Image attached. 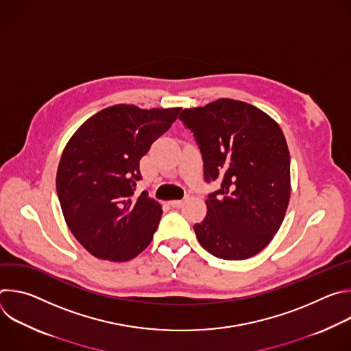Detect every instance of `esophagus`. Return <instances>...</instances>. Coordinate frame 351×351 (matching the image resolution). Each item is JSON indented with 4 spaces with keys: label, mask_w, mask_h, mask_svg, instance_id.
<instances>
[{
    "label": "esophagus",
    "mask_w": 351,
    "mask_h": 351,
    "mask_svg": "<svg viewBox=\"0 0 351 351\" xmlns=\"http://www.w3.org/2000/svg\"><path fill=\"white\" fill-rule=\"evenodd\" d=\"M169 204H171L173 208H180V207L184 204V199H172V202H169Z\"/></svg>",
    "instance_id": "esophagus-1"
}]
</instances>
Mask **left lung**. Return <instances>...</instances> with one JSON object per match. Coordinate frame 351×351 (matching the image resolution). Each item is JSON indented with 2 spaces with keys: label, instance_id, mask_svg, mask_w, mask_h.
Returning a JSON list of instances; mask_svg holds the SVG:
<instances>
[{
  "label": "left lung",
  "instance_id": "8db88e82",
  "mask_svg": "<svg viewBox=\"0 0 351 351\" xmlns=\"http://www.w3.org/2000/svg\"><path fill=\"white\" fill-rule=\"evenodd\" d=\"M179 119L193 133L204 161L207 217L195 236L223 260L258 254L279 230L290 198V154L279 125L261 110L221 98L186 108Z\"/></svg>",
  "mask_w": 351,
  "mask_h": 351
}]
</instances>
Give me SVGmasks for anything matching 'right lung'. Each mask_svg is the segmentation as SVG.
Here are the masks:
<instances>
[{
  "label": "right lung",
  "mask_w": 351,
  "mask_h": 351,
  "mask_svg": "<svg viewBox=\"0 0 351 351\" xmlns=\"http://www.w3.org/2000/svg\"><path fill=\"white\" fill-rule=\"evenodd\" d=\"M179 112L112 106L88 118L68 141L57 193L68 228L94 257L129 261L152 243L162 208L147 191L136 193L138 164Z\"/></svg>",
  "instance_id": "add662e5"
}]
</instances>
